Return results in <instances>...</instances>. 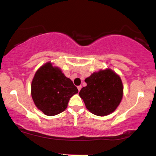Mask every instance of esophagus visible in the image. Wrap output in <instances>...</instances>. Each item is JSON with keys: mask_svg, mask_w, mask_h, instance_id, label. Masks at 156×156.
Returning <instances> with one entry per match:
<instances>
[{"mask_svg": "<svg viewBox=\"0 0 156 156\" xmlns=\"http://www.w3.org/2000/svg\"><path fill=\"white\" fill-rule=\"evenodd\" d=\"M78 91H80V90H81V86H78Z\"/></svg>", "mask_w": 156, "mask_h": 156, "instance_id": "34e87169", "label": "esophagus"}]
</instances>
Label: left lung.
I'll return each mask as SVG.
<instances>
[{
	"label": "left lung",
	"instance_id": "left-lung-1",
	"mask_svg": "<svg viewBox=\"0 0 156 156\" xmlns=\"http://www.w3.org/2000/svg\"><path fill=\"white\" fill-rule=\"evenodd\" d=\"M87 86L79 92L87 109L98 116L113 112L122 100L124 87L121 78L110 69H100L85 79Z\"/></svg>",
	"mask_w": 156,
	"mask_h": 156
}]
</instances>
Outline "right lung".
<instances>
[{
	"label": "right lung",
	"instance_id": "1",
	"mask_svg": "<svg viewBox=\"0 0 156 156\" xmlns=\"http://www.w3.org/2000/svg\"><path fill=\"white\" fill-rule=\"evenodd\" d=\"M78 92L73 81L50 61L37 70L31 84V95L34 103L48 116L64 111L70 98Z\"/></svg>",
	"mask_w": 156,
	"mask_h": 156
}]
</instances>
